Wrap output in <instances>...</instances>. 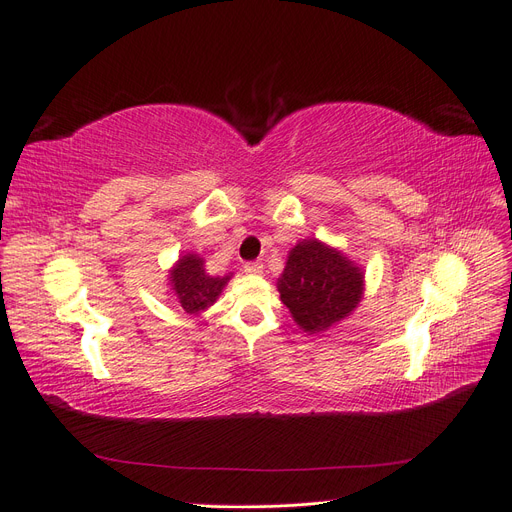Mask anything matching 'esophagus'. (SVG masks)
<instances>
[{
	"mask_svg": "<svg viewBox=\"0 0 512 512\" xmlns=\"http://www.w3.org/2000/svg\"><path fill=\"white\" fill-rule=\"evenodd\" d=\"M243 271H245V273H262V262H260V260H250V262H245V265H243Z\"/></svg>",
	"mask_w": 512,
	"mask_h": 512,
	"instance_id": "1",
	"label": "esophagus"
}]
</instances>
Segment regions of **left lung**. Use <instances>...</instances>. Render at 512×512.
Instances as JSON below:
<instances>
[{"label":"left lung","instance_id":"left-lung-1","mask_svg":"<svg viewBox=\"0 0 512 512\" xmlns=\"http://www.w3.org/2000/svg\"><path fill=\"white\" fill-rule=\"evenodd\" d=\"M282 303L307 333L329 329L350 316L363 294L361 269L318 241H301L277 280Z\"/></svg>","mask_w":512,"mask_h":512}]
</instances>
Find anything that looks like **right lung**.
I'll list each match as a JSON object with an SVG mask.
<instances>
[{
  "mask_svg": "<svg viewBox=\"0 0 512 512\" xmlns=\"http://www.w3.org/2000/svg\"><path fill=\"white\" fill-rule=\"evenodd\" d=\"M230 280L226 277H211L203 269V258L196 254L183 256L177 267L170 273V284L177 297V303L185 314H198L215 303L220 297L224 284Z\"/></svg>",
  "mask_w": 512,
  "mask_h": 512,
  "instance_id": "obj_1",
  "label": "right lung"
}]
</instances>
